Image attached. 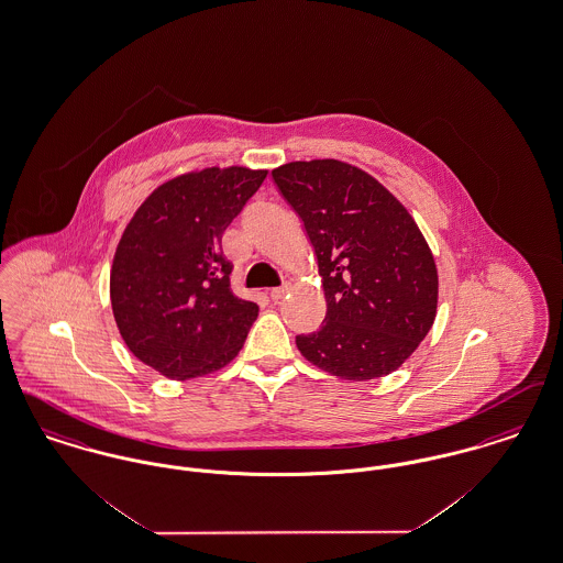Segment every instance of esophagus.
I'll list each match as a JSON object with an SVG mask.
<instances>
[{"mask_svg": "<svg viewBox=\"0 0 563 563\" xmlns=\"http://www.w3.org/2000/svg\"><path fill=\"white\" fill-rule=\"evenodd\" d=\"M289 294H291V285H289V283H285L283 287L272 289V291H269V297H272L274 301H280V299H285Z\"/></svg>", "mask_w": 563, "mask_h": 563, "instance_id": "1", "label": "esophagus"}]
</instances>
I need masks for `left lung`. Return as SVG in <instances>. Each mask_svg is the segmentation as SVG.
Listing matches in <instances>:
<instances>
[{"label":"left lung","instance_id":"1","mask_svg":"<svg viewBox=\"0 0 563 563\" xmlns=\"http://www.w3.org/2000/svg\"><path fill=\"white\" fill-rule=\"evenodd\" d=\"M272 177L303 221L327 299L321 329L297 335V349L342 379L393 374L437 317L439 276L418 223L377 179L346 162H289Z\"/></svg>","mask_w":563,"mask_h":563}]
</instances>
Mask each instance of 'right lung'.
Segmentation results:
<instances>
[{"label": "right lung", "mask_w": 563, "mask_h": 563, "mask_svg": "<svg viewBox=\"0 0 563 563\" xmlns=\"http://www.w3.org/2000/svg\"><path fill=\"white\" fill-rule=\"evenodd\" d=\"M268 170L202 168L154 189L118 242L109 276L113 319L147 367L191 379L225 367L257 319L230 289L221 236Z\"/></svg>", "instance_id": "1"}]
</instances>
